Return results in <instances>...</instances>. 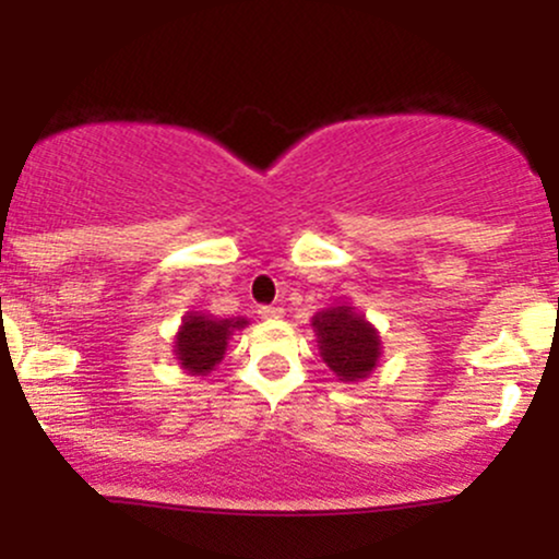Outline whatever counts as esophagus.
Instances as JSON below:
<instances>
[{
	"label": "esophagus",
	"mask_w": 559,
	"mask_h": 559,
	"mask_svg": "<svg viewBox=\"0 0 559 559\" xmlns=\"http://www.w3.org/2000/svg\"><path fill=\"white\" fill-rule=\"evenodd\" d=\"M258 316H260V318H265V320H278V318H284V307L262 305L260 310H258Z\"/></svg>",
	"instance_id": "1"
}]
</instances>
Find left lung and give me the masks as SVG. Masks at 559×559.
<instances>
[{
	"label": "left lung",
	"instance_id": "1",
	"mask_svg": "<svg viewBox=\"0 0 559 559\" xmlns=\"http://www.w3.org/2000/svg\"><path fill=\"white\" fill-rule=\"evenodd\" d=\"M312 329L318 331L320 355L329 362V368L342 381H357L368 378L376 368L378 355V333L362 316H357L352 307H333V310L318 312L312 320Z\"/></svg>",
	"mask_w": 559,
	"mask_h": 559
}]
</instances>
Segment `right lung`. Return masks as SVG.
<instances>
[{
    "label": "right lung",
    "mask_w": 559,
    "mask_h": 559,
    "mask_svg": "<svg viewBox=\"0 0 559 559\" xmlns=\"http://www.w3.org/2000/svg\"><path fill=\"white\" fill-rule=\"evenodd\" d=\"M247 320H213L204 316H186L183 329L176 336V355L181 368L191 373H210L226 355L228 336L236 329H243Z\"/></svg>",
    "instance_id": "obj_1"
}]
</instances>
